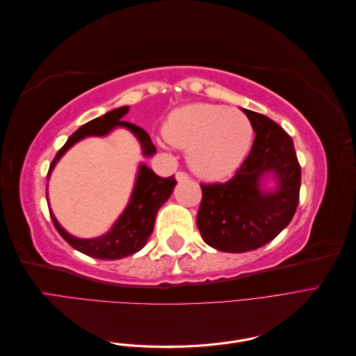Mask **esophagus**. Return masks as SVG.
<instances>
[{"instance_id": "obj_1", "label": "esophagus", "mask_w": 356, "mask_h": 356, "mask_svg": "<svg viewBox=\"0 0 356 356\" xmlns=\"http://www.w3.org/2000/svg\"><path fill=\"white\" fill-rule=\"evenodd\" d=\"M175 177H177L178 181H187V179H190V175L187 174V172H182V170H178Z\"/></svg>"}]
</instances>
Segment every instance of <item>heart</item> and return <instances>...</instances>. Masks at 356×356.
I'll return each mask as SVG.
<instances>
[{
    "mask_svg": "<svg viewBox=\"0 0 356 356\" xmlns=\"http://www.w3.org/2000/svg\"><path fill=\"white\" fill-rule=\"evenodd\" d=\"M252 124L242 111L213 104L181 106L168 118L165 136L188 149L190 168L208 179H220L238 169L252 143Z\"/></svg>",
    "mask_w": 356,
    "mask_h": 356,
    "instance_id": "obj_1",
    "label": "heart"
}]
</instances>
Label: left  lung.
<instances>
[{"label":"left lung","mask_w":356,"mask_h":356,"mask_svg":"<svg viewBox=\"0 0 356 356\" xmlns=\"http://www.w3.org/2000/svg\"><path fill=\"white\" fill-rule=\"evenodd\" d=\"M242 111L255 132L250 154L232 179L200 184L197 227L203 241L222 252H248L273 241L293 220L300 197L301 169L293 138L264 114ZM266 173L278 178L273 193L259 187Z\"/></svg>","instance_id":"1"}]
</instances>
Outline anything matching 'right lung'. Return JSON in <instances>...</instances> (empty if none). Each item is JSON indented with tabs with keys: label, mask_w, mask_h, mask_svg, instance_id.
Segmentation results:
<instances>
[{
	"label": "right lung",
	"mask_w": 356,
	"mask_h": 356,
	"mask_svg": "<svg viewBox=\"0 0 356 356\" xmlns=\"http://www.w3.org/2000/svg\"><path fill=\"white\" fill-rule=\"evenodd\" d=\"M129 111V106H122V108L113 110L110 113L104 114L102 117L95 118L89 123L83 124L79 131H75L68 141L65 143L58 154L53 159L51 165L47 172V179L50 177L51 169L55 168L58 160L63 156L67 149L74 145L77 141H80L84 136H104L108 134L111 129L115 126L127 127L129 131H132L135 136L139 139L143 147V153L148 157L156 153V147L152 143L149 135L139 126H135L132 123L123 122L122 117ZM177 184L175 175L169 178H161L156 175L154 172L147 168L145 165H141L138 172L136 184L132 193L131 202H129L127 208L120 215V218L115 221V224L111 227L108 233H105L101 238L95 239H79L75 236H71L68 232L60 227V224L56 221L55 215L50 211V217L53 224H55L56 230L59 234L65 239L74 250H77L86 255L98 258V260H118V258H124L127 255H132L143 250V246L147 243L149 234H152L154 229V221L159 208L163 204L169 196L174 191V187Z\"/></svg>",
	"instance_id": "obj_1"
}]
</instances>
